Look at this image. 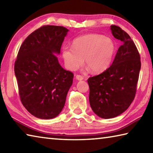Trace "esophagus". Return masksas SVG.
<instances>
[{"mask_svg":"<svg viewBox=\"0 0 153 153\" xmlns=\"http://www.w3.org/2000/svg\"><path fill=\"white\" fill-rule=\"evenodd\" d=\"M76 79L77 80H82V79H84V77L81 76V75H77Z\"/></svg>","mask_w":153,"mask_h":153,"instance_id":"esophagus-1","label":"esophagus"}]
</instances>
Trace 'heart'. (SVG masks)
Masks as SVG:
<instances>
[{
	"instance_id": "b5f03b06",
	"label": "heart",
	"mask_w": 153,
	"mask_h": 153,
	"mask_svg": "<svg viewBox=\"0 0 153 153\" xmlns=\"http://www.w3.org/2000/svg\"><path fill=\"white\" fill-rule=\"evenodd\" d=\"M116 46L108 38L96 33L80 36L74 40L72 46H64L62 57L69 70L74 71L85 63L92 72L105 71L112 61Z\"/></svg>"
}]
</instances>
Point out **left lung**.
<instances>
[{"instance_id": "8db88e82", "label": "left lung", "mask_w": 153, "mask_h": 153, "mask_svg": "<svg viewBox=\"0 0 153 153\" xmlns=\"http://www.w3.org/2000/svg\"><path fill=\"white\" fill-rule=\"evenodd\" d=\"M111 30L123 45L108 69L88 79L90 107L103 119L115 117L128 109L135 98L141 68L140 56L130 36L117 25H112Z\"/></svg>"}]
</instances>
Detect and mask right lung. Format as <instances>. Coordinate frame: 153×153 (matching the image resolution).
Returning a JSON list of instances; mask_svg holds the SVG:
<instances>
[{
    "instance_id": "add662e5",
    "label": "right lung",
    "mask_w": 153,
    "mask_h": 153,
    "mask_svg": "<svg viewBox=\"0 0 153 153\" xmlns=\"http://www.w3.org/2000/svg\"><path fill=\"white\" fill-rule=\"evenodd\" d=\"M68 30L43 25L25 38L15 62L19 94L28 112L40 119L54 118L61 112L74 74L64 69L57 56Z\"/></svg>"
}]
</instances>
